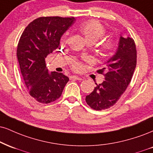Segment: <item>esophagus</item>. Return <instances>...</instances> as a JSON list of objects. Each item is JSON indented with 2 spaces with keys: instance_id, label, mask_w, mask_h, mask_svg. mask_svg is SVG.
I'll list each match as a JSON object with an SVG mask.
<instances>
[{
  "instance_id": "obj_1",
  "label": "esophagus",
  "mask_w": 153,
  "mask_h": 153,
  "mask_svg": "<svg viewBox=\"0 0 153 153\" xmlns=\"http://www.w3.org/2000/svg\"><path fill=\"white\" fill-rule=\"evenodd\" d=\"M70 78H71V79H74V80H82L81 78H80V77L77 76V75H73V76L70 77Z\"/></svg>"
}]
</instances>
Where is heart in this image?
I'll list each match as a JSON object with an SVG mask.
<instances>
[{"label": "heart", "mask_w": 153, "mask_h": 153, "mask_svg": "<svg viewBox=\"0 0 153 153\" xmlns=\"http://www.w3.org/2000/svg\"><path fill=\"white\" fill-rule=\"evenodd\" d=\"M79 30L85 39L87 43H95L105 33V29L101 24L96 21H88L82 23L79 26ZM115 48V43L112 40H105L101 45V51L102 53H109ZM75 69L80 68L79 63L73 65Z\"/></svg>", "instance_id": "1"}]
</instances>
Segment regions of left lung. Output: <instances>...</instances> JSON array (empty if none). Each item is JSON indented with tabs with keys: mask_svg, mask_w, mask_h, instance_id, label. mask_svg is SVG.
<instances>
[{
	"mask_svg": "<svg viewBox=\"0 0 153 153\" xmlns=\"http://www.w3.org/2000/svg\"><path fill=\"white\" fill-rule=\"evenodd\" d=\"M137 64V50L132 38L120 36L115 54L107 62L106 66L97 71L104 75L105 80L85 97L87 104L95 110L113 106L131 81Z\"/></svg>",
	"mask_w": 153,
	"mask_h": 153,
	"instance_id": "left-lung-1",
	"label": "left lung"
}]
</instances>
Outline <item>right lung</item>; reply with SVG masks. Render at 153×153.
Wrapping results in <instances>:
<instances>
[{"mask_svg": "<svg viewBox=\"0 0 153 153\" xmlns=\"http://www.w3.org/2000/svg\"><path fill=\"white\" fill-rule=\"evenodd\" d=\"M75 18L40 17L27 25L17 47V58L29 94L48 104L61 95L69 78L62 73H49L45 58L59 48L60 38L74 23Z\"/></svg>", "mask_w": 153, "mask_h": 153, "instance_id": "obj_1", "label": "right lung"}]
</instances>
